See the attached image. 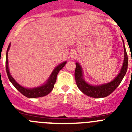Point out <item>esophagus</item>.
<instances>
[{
	"label": "esophagus",
	"instance_id": "esophagus-1",
	"mask_svg": "<svg viewBox=\"0 0 132 132\" xmlns=\"http://www.w3.org/2000/svg\"><path fill=\"white\" fill-rule=\"evenodd\" d=\"M75 53H73V54H72L71 55V58H75Z\"/></svg>",
	"mask_w": 132,
	"mask_h": 132
}]
</instances>
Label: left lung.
<instances>
[{"instance_id": "1", "label": "left lung", "mask_w": 132, "mask_h": 132, "mask_svg": "<svg viewBox=\"0 0 132 132\" xmlns=\"http://www.w3.org/2000/svg\"><path fill=\"white\" fill-rule=\"evenodd\" d=\"M122 42H123V50H124V52H123V53H124L123 62L120 73L118 74L116 77L112 80L111 82L99 85H90L88 82H86V80L84 79L83 70H82L81 65L79 64V63H76V68H75V80H76V83L78 88L84 94L93 98H104L106 96H108L112 92H114L115 89L118 87V85L120 84V82H122V79L124 77L126 73L128 65V55H127L126 50L124 42H123V39L122 37Z\"/></svg>"}]
</instances>
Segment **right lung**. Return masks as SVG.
Masks as SVG:
<instances>
[{
    "mask_svg": "<svg viewBox=\"0 0 132 132\" xmlns=\"http://www.w3.org/2000/svg\"><path fill=\"white\" fill-rule=\"evenodd\" d=\"M10 47V44H9V47H8L6 54V73L9 79L10 80L11 83L14 85V87L18 90L20 93H22L24 96H26L28 98H31L46 96L49 93H51V91L53 90V87H54V85L56 82L57 75L58 73H59L60 70L63 68L65 64L67 63V61H65L57 65L53 69V72L52 73V74L50 75L49 79H47V81L44 85H41V86L38 87H34V88H26V87L21 86L20 85H19L18 82H16L14 79L12 77L10 71H9V62H8V52H9Z\"/></svg>",
    "mask_w": 132,
    "mask_h": 132,
    "instance_id": "add662e5",
    "label": "right lung"
}]
</instances>
